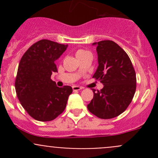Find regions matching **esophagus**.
Returning a JSON list of instances; mask_svg holds the SVG:
<instances>
[{
    "label": "esophagus",
    "instance_id": "1",
    "mask_svg": "<svg viewBox=\"0 0 158 158\" xmlns=\"http://www.w3.org/2000/svg\"><path fill=\"white\" fill-rule=\"evenodd\" d=\"M73 91H79V90H81V89H82V87L78 86V85H73Z\"/></svg>",
    "mask_w": 158,
    "mask_h": 158
}]
</instances>
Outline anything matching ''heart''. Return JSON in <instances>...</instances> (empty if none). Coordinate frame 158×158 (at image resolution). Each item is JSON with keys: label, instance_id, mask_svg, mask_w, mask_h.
<instances>
[{"label": "heart", "instance_id": "obj_1", "mask_svg": "<svg viewBox=\"0 0 158 158\" xmlns=\"http://www.w3.org/2000/svg\"><path fill=\"white\" fill-rule=\"evenodd\" d=\"M89 53H91L89 51L85 50V49H78V50L76 51V55L78 58V57H80V56H84V55H85V54H89Z\"/></svg>", "mask_w": 158, "mask_h": 158}]
</instances>
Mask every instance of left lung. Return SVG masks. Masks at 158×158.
I'll use <instances>...</instances> for the list:
<instances>
[{
	"instance_id": "1",
	"label": "left lung",
	"mask_w": 158,
	"mask_h": 158,
	"mask_svg": "<svg viewBox=\"0 0 158 158\" xmlns=\"http://www.w3.org/2000/svg\"><path fill=\"white\" fill-rule=\"evenodd\" d=\"M97 44L98 66L92 78L104 87L94 92L87 106L89 111L99 118L117 117L126 110L136 90V73L125 50L112 40H102Z\"/></svg>"
}]
</instances>
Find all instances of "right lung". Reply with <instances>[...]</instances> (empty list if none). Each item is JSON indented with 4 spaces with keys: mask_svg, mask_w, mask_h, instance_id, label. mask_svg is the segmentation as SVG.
<instances>
[{
    "mask_svg": "<svg viewBox=\"0 0 158 158\" xmlns=\"http://www.w3.org/2000/svg\"><path fill=\"white\" fill-rule=\"evenodd\" d=\"M67 48L49 40H41L25 52L19 63L15 79L17 98L23 108L35 120L49 122L66 109L73 89L56 86L51 79L57 72L55 62Z\"/></svg>",
    "mask_w": 158,
    "mask_h": 158,
    "instance_id": "add662e5",
    "label": "right lung"
}]
</instances>
